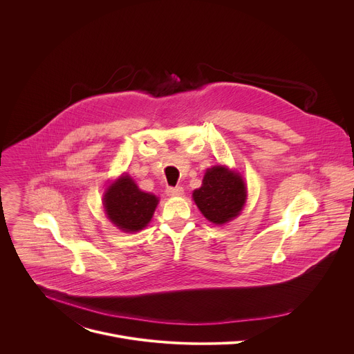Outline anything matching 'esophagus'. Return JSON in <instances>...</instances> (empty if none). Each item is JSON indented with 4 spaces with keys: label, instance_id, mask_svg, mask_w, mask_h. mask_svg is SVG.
Listing matches in <instances>:
<instances>
[{
    "label": "esophagus",
    "instance_id": "1",
    "mask_svg": "<svg viewBox=\"0 0 354 354\" xmlns=\"http://www.w3.org/2000/svg\"><path fill=\"white\" fill-rule=\"evenodd\" d=\"M167 194L172 196V197H178L183 194V187L182 186H175V187H168L167 189Z\"/></svg>",
    "mask_w": 354,
    "mask_h": 354
}]
</instances>
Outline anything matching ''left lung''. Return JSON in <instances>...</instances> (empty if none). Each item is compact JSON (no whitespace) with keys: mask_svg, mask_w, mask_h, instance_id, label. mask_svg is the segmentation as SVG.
Returning <instances> with one entry per match:
<instances>
[{"mask_svg":"<svg viewBox=\"0 0 354 354\" xmlns=\"http://www.w3.org/2000/svg\"><path fill=\"white\" fill-rule=\"evenodd\" d=\"M198 210L213 224H225L239 216L246 201L242 176L224 165L209 168L203 183L193 192Z\"/></svg>","mask_w":354,"mask_h":354,"instance_id":"obj_1","label":"left lung"}]
</instances>
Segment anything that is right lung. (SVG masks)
Returning a JSON list of instances; mask_svg holds the SVG:
<instances>
[{
	"mask_svg": "<svg viewBox=\"0 0 354 354\" xmlns=\"http://www.w3.org/2000/svg\"><path fill=\"white\" fill-rule=\"evenodd\" d=\"M158 197L138 189L129 175L109 185L104 196L108 218L124 232H137L153 218Z\"/></svg>",
	"mask_w": 354,
	"mask_h": 354,
	"instance_id": "add662e5",
	"label": "right lung"
}]
</instances>
